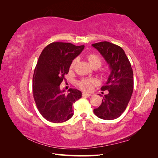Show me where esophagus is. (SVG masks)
I'll list each match as a JSON object with an SVG mask.
<instances>
[{
  "label": "esophagus",
  "mask_w": 158,
  "mask_h": 158,
  "mask_svg": "<svg viewBox=\"0 0 158 158\" xmlns=\"http://www.w3.org/2000/svg\"><path fill=\"white\" fill-rule=\"evenodd\" d=\"M82 95H83V96H88V97H89V96H92V94L87 93V92H83V93L82 94Z\"/></svg>",
  "instance_id": "esophagus-1"
}]
</instances>
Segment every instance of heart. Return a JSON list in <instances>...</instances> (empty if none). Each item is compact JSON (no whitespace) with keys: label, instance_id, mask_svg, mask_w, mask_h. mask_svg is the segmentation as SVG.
Returning <instances> with one entry per match:
<instances>
[{"label":"heart","instance_id":"heart-1","mask_svg":"<svg viewBox=\"0 0 158 158\" xmlns=\"http://www.w3.org/2000/svg\"><path fill=\"white\" fill-rule=\"evenodd\" d=\"M87 58H88V61L92 67L97 66L99 68L100 66L102 65V60L100 58V56L95 53H89L88 56H87ZM77 62V58H75L73 61L71 62L70 64V69H73L75 68V66ZM97 83V81L95 79H83L81 81L79 82V85L80 88L83 89V90H85V91H89L91 90L93 87Z\"/></svg>","mask_w":158,"mask_h":158}]
</instances>
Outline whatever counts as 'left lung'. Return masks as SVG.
I'll return each instance as SVG.
<instances>
[{
    "mask_svg": "<svg viewBox=\"0 0 158 158\" xmlns=\"http://www.w3.org/2000/svg\"><path fill=\"white\" fill-rule=\"evenodd\" d=\"M92 46L103 56L111 70L106 84L101 88L106 94L104 95L101 105L94 109V113L100 119H115L126 110L132 94V66L121 47L107 41L96 43Z\"/></svg>",
    "mask_w": 158,
    "mask_h": 158,
    "instance_id": "8db88e82",
    "label": "left lung"
}]
</instances>
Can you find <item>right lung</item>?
Segmentation results:
<instances>
[{
	"label": "right lung",
	"instance_id": "obj_1",
	"mask_svg": "<svg viewBox=\"0 0 158 158\" xmlns=\"http://www.w3.org/2000/svg\"><path fill=\"white\" fill-rule=\"evenodd\" d=\"M83 49L84 45L53 42L39 56L32 78L33 97L39 113L50 122L62 123L71 118L73 103L81 98L79 90L70 88L65 94L60 85L66 80L70 63Z\"/></svg>",
	"mask_w": 158,
	"mask_h": 158
}]
</instances>
